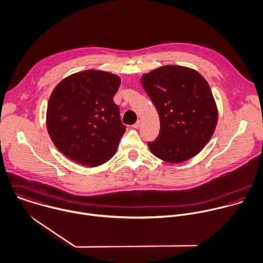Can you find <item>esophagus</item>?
<instances>
[{
	"label": "esophagus",
	"instance_id": "esophagus-1",
	"mask_svg": "<svg viewBox=\"0 0 263 263\" xmlns=\"http://www.w3.org/2000/svg\"><path fill=\"white\" fill-rule=\"evenodd\" d=\"M140 125H141V121H140V120H138V121L133 125V127H134V128H139V127H140Z\"/></svg>",
	"mask_w": 263,
	"mask_h": 263
}]
</instances>
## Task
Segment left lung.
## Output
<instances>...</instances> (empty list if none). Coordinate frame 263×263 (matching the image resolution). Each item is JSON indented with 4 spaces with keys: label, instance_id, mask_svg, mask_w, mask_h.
<instances>
[{
    "label": "left lung",
    "instance_id": "left-lung-1",
    "mask_svg": "<svg viewBox=\"0 0 263 263\" xmlns=\"http://www.w3.org/2000/svg\"><path fill=\"white\" fill-rule=\"evenodd\" d=\"M142 85L161 121L150 151L169 163H181L198 154L211 140L218 122L213 92L196 70L168 65L146 73Z\"/></svg>",
    "mask_w": 263,
    "mask_h": 263
}]
</instances>
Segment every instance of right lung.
Returning <instances> with one entry per match:
<instances>
[{
  "label": "right lung",
  "instance_id": "obj_1",
  "mask_svg": "<svg viewBox=\"0 0 263 263\" xmlns=\"http://www.w3.org/2000/svg\"><path fill=\"white\" fill-rule=\"evenodd\" d=\"M119 86L116 74L86 70L64 79L51 92L47 132L71 161L95 167L115 154L126 128L113 100Z\"/></svg>",
  "mask_w": 263,
  "mask_h": 263
}]
</instances>
